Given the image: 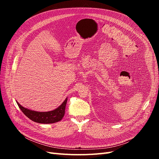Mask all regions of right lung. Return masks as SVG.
Here are the masks:
<instances>
[{"label":"right lung","instance_id":"add662e5","mask_svg":"<svg viewBox=\"0 0 159 159\" xmlns=\"http://www.w3.org/2000/svg\"><path fill=\"white\" fill-rule=\"evenodd\" d=\"M67 99H66L64 102L60 107L56 109L55 110L51 111L48 112H38L28 109L22 107V105L19 104L17 102V104L19 108L23 112L27 117L31 119L32 121L38 123H44V124H49V123H54L57 121H60L61 119L63 118L65 114V109L67 103Z\"/></svg>","mask_w":159,"mask_h":159}]
</instances>
